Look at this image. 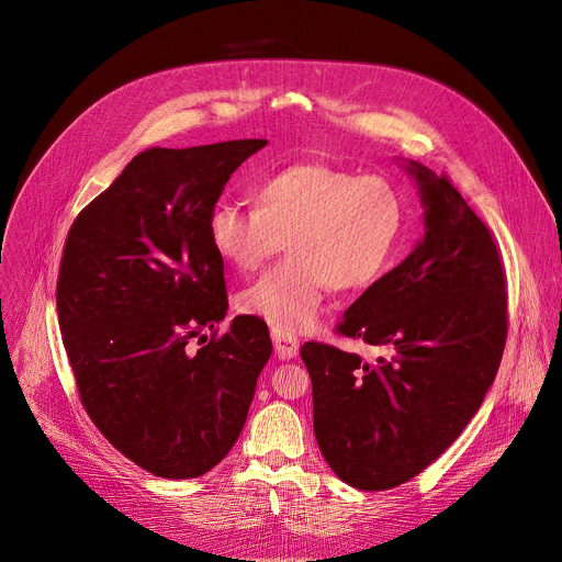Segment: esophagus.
Returning <instances> with one entry per match:
<instances>
[{
	"mask_svg": "<svg viewBox=\"0 0 562 562\" xmlns=\"http://www.w3.org/2000/svg\"><path fill=\"white\" fill-rule=\"evenodd\" d=\"M271 338H273V347H276V353L280 360H291L297 356V349H300V342L295 336L291 334H284V331H271Z\"/></svg>",
	"mask_w": 562,
	"mask_h": 562,
	"instance_id": "34e87169",
	"label": "esophagus"
}]
</instances>
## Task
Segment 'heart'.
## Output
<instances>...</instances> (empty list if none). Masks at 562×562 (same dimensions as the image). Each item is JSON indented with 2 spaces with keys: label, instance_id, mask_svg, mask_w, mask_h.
Listing matches in <instances>:
<instances>
[{
  "label": "heart",
  "instance_id": "heart-1",
  "mask_svg": "<svg viewBox=\"0 0 562 562\" xmlns=\"http://www.w3.org/2000/svg\"><path fill=\"white\" fill-rule=\"evenodd\" d=\"M254 202L217 204L209 239L217 258L243 273L260 269L286 239L289 258L239 295V308L284 334L313 327L329 286L358 293L375 284L405 224V200L389 180L319 162L269 173Z\"/></svg>",
  "mask_w": 562,
  "mask_h": 562
}]
</instances>
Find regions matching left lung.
<instances>
[{"instance_id": "1", "label": "left lung", "mask_w": 562, "mask_h": 562, "mask_svg": "<svg viewBox=\"0 0 562 562\" xmlns=\"http://www.w3.org/2000/svg\"><path fill=\"white\" fill-rule=\"evenodd\" d=\"M425 235L345 313L338 334L386 356L323 342L300 356L319 451L347 485L393 490L429 467L480 409L507 340V280L485 222L447 176L412 162Z\"/></svg>"}]
</instances>
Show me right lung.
Here are the masks:
<instances>
[{"instance_id":"right-lung-1","label":"right lung","mask_w":562,"mask_h":562,"mask_svg":"<svg viewBox=\"0 0 562 562\" xmlns=\"http://www.w3.org/2000/svg\"><path fill=\"white\" fill-rule=\"evenodd\" d=\"M265 146L148 148L66 237L57 315L79 400L117 451L159 477H198L231 451L271 358L254 315L202 336L228 308L209 220L231 173Z\"/></svg>"}]
</instances>
